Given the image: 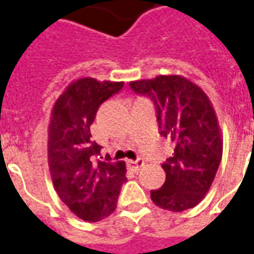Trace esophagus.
Returning a JSON list of instances; mask_svg holds the SVG:
<instances>
[{
  "mask_svg": "<svg viewBox=\"0 0 254 254\" xmlns=\"http://www.w3.org/2000/svg\"><path fill=\"white\" fill-rule=\"evenodd\" d=\"M127 164L129 170L136 172V171L140 170V167L144 165V160H142V159H137V160H127Z\"/></svg>",
  "mask_w": 254,
  "mask_h": 254,
  "instance_id": "obj_1",
  "label": "esophagus"
}]
</instances>
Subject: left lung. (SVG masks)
<instances>
[{"instance_id": "1", "label": "left lung", "mask_w": 254, "mask_h": 254, "mask_svg": "<svg viewBox=\"0 0 254 254\" xmlns=\"http://www.w3.org/2000/svg\"><path fill=\"white\" fill-rule=\"evenodd\" d=\"M129 86L151 97L160 133L175 145L172 157L161 165L164 185L152 190L151 199L174 213L195 207L208 192L222 159L223 140L213 103L198 84L182 75H159Z\"/></svg>"}]
</instances>
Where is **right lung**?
Segmentation results:
<instances>
[{"mask_svg": "<svg viewBox=\"0 0 254 254\" xmlns=\"http://www.w3.org/2000/svg\"><path fill=\"white\" fill-rule=\"evenodd\" d=\"M124 87V82L84 76L72 80L54 103L48 125V167L54 187L71 213L98 222L117 207L125 161H95L101 148L91 138L99 106Z\"/></svg>", "mask_w": 254, "mask_h": 254, "instance_id": "add662e5", "label": "right lung"}]
</instances>
